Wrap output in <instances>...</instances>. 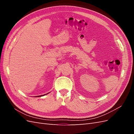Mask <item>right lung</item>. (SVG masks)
I'll return each mask as SVG.
<instances>
[{
    "mask_svg": "<svg viewBox=\"0 0 134 134\" xmlns=\"http://www.w3.org/2000/svg\"><path fill=\"white\" fill-rule=\"evenodd\" d=\"M48 93H47V94H48ZM43 94V95H41V96H36V97H42V96H44V95H46V94Z\"/></svg>",
    "mask_w": 134,
    "mask_h": 134,
    "instance_id": "obj_1",
    "label": "right lung"
}]
</instances>
